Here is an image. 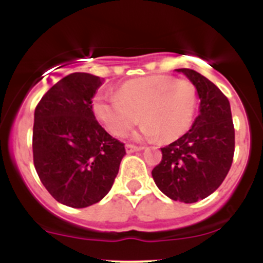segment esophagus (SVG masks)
Returning a JSON list of instances; mask_svg holds the SVG:
<instances>
[{
    "label": "esophagus",
    "mask_w": 263,
    "mask_h": 263,
    "mask_svg": "<svg viewBox=\"0 0 263 263\" xmlns=\"http://www.w3.org/2000/svg\"><path fill=\"white\" fill-rule=\"evenodd\" d=\"M144 146H135V145H126V151L128 154H132V153H136V151H141L144 150Z\"/></svg>",
    "instance_id": "1"
}]
</instances>
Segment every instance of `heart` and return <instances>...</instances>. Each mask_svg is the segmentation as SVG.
Returning a JSON list of instances; mask_svg holds the SVG:
<instances>
[{"mask_svg":"<svg viewBox=\"0 0 263 263\" xmlns=\"http://www.w3.org/2000/svg\"><path fill=\"white\" fill-rule=\"evenodd\" d=\"M196 105L197 91L190 81L154 75L124 82L117 95L98 92L91 110L113 136H124L141 117L140 137L174 141L190 129Z\"/></svg>","mask_w":263,"mask_h":263,"instance_id":"1","label":"heart"}]
</instances>
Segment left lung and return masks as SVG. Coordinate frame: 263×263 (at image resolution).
I'll return each instance as SVG.
<instances>
[{
    "label": "left lung",
    "mask_w": 263,
    "mask_h": 263,
    "mask_svg": "<svg viewBox=\"0 0 263 263\" xmlns=\"http://www.w3.org/2000/svg\"><path fill=\"white\" fill-rule=\"evenodd\" d=\"M192 82L200 115L190 131L161 147L163 158L151 174L159 190L184 203L203 200L219 188L234 155V126L228 98L209 79L190 68H177Z\"/></svg>",
    "instance_id": "obj_1"
}]
</instances>
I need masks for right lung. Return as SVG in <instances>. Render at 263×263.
Instances as JSON below:
<instances>
[{
  "instance_id": "right-lung-1",
  "label": "right lung",
  "mask_w": 263,
  "mask_h": 263,
  "mask_svg": "<svg viewBox=\"0 0 263 263\" xmlns=\"http://www.w3.org/2000/svg\"><path fill=\"white\" fill-rule=\"evenodd\" d=\"M104 79L66 76L43 95L34 112V166L60 203L82 209L107 196L126 155L95 119L91 102Z\"/></svg>"
}]
</instances>
